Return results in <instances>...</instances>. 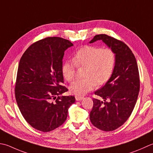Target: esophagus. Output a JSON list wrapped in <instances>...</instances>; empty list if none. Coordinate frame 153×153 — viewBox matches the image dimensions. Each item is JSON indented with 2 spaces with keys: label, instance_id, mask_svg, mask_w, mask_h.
I'll use <instances>...</instances> for the list:
<instances>
[{
  "label": "esophagus",
  "instance_id": "34e87169",
  "mask_svg": "<svg viewBox=\"0 0 153 153\" xmlns=\"http://www.w3.org/2000/svg\"><path fill=\"white\" fill-rule=\"evenodd\" d=\"M83 99V96H77V95H76V100L77 101H81V100H82Z\"/></svg>",
  "mask_w": 153,
  "mask_h": 153
}]
</instances>
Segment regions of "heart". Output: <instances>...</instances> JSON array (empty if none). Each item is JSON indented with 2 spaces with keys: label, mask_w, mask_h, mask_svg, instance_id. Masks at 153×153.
<instances>
[{
  "label": "heart",
  "mask_w": 153,
  "mask_h": 153,
  "mask_svg": "<svg viewBox=\"0 0 153 153\" xmlns=\"http://www.w3.org/2000/svg\"><path fill=\"white\" fill-rule=\"evenodd\" d=\"M115 53L109 48H101L97 46H85L77 50L71 59L62 65L65 79L72 82L76 77V68H84V79H77L70 87L71 94L82 96L101 85L110 78L115 64Z\"/></svg>",
  "instance_id": "heart-1"
}]
</instances>
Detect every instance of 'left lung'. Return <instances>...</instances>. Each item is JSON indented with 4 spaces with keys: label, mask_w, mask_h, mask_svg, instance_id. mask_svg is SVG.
Returning <instances> with one entry per match:
<instances>
[{
    "label": "left lung",
    "mask_w": 153,
    "mask_h": 153,
    "mask_svg": "<svg viewBox=\"0 0 153 153\" xmlns=\"http://www.w3.org/2000/svg\"><path fill=\"white\" fill-rule=\"evenodd\" d=\"M102 40L115 53V65L105 85L95 92L102 100L93 99L90 121L95 127L112 131L123 125L135 106L140 89L138 65L126 44L107 34H98L89 42Z\"/></svg>",
    "instance_id": "8db88e82"
}]
</instances>
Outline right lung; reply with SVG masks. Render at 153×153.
Listing matches in <instances>:
<instances>
[{"label": "right lung", "instance_id": "add662e5", "mask_svg": "<svg viewBox=\"0 0 153 153\" xmlns=\"http://www.w3.org/2000/svg\"><path fill=\"white\" fill-rule=\"evenodd\" d=\"M72 46L66 39L48 37L30 45L21 57L15 97L23 117L38 131L49 132L62 125L75 102L73 95H62L68 91L62 85V59Z\"/></svg>", "mask_w": 153, "mask_h": 153}]
</instances>
